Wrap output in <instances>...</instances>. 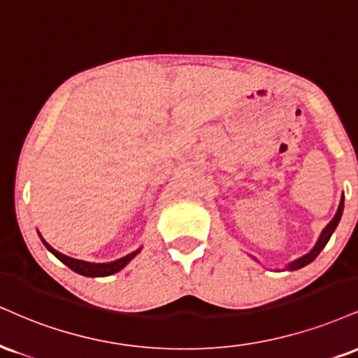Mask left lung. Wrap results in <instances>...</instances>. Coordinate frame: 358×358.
I'll return each mask as SVG.
<instances>
[{"label":"left lung","mask_w":358,"mask_h":358,"mask_svg":"<svg viewBox=\"0 0 358 358\" xmlns=\"http://www.w3.org/2000/svg\"><path fill=\"white\" fill-rule=\"evenodd\" d=\"M343 198H345V196L342 195V198H340V203H338L337 213H335V217L331 218L329 225H327V227L324 228V230H322V234H320V236H318V240H317L315 247H313L312 250H310L308 253H305L303 257H300V258H296V260L290 262V264H288V265L285 266L287 270H290V272H294V270L303 268L305 265L312 264V262L315 260V258L318 257V253H320L322 250L325 248V245L329 243V240H330L331 234H334L335 228H337V225L340 223V218H342V213H343ZM255 260H257V258H255Z\"/></svg>","instance_id":"obj_1"}]
</instances>
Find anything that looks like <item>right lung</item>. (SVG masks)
Returning a JSON list of instances; mask_svg holds the SVG:
<instances>
[{
  "mask_svg": "<svg viewBox=\"0 0 358 358\" xmlns=\"http://www.w3.org/2000/svg\"><path fill=\"white\" fill-rule=\"evenodd\" d=\"M40 238H41L43 245H45V247L48 248L59 262H63L64 265L70 266L73 272L83 275V277H108V275H113L116 272H120L122 268H124V266L130 264L133 258H135L138 253L141 252V248H138V250H135V252L128 253V255L118 258V260H115V262H106V264H93V262L78 260V258H71V257L64 255V253H59L58 250H55L53 247H51V245L46 242L41 235H40Z\"/></svg>",
  "mask_w": 358,
  "mask_h": 358,
  "instance_id": "add662e5",
  "label": "right lung"
}]
</instances>
